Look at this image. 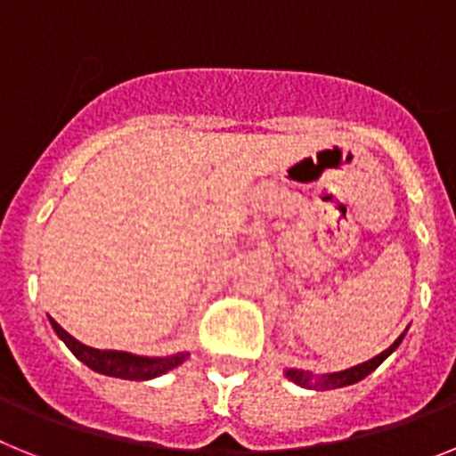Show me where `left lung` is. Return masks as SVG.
Masks as SVG:
<instances>
[{"mask_svg": "<svg viewBox=\"0 0 456 456\" xmlns=\"http://www.w3.org/2000/svg\"><path fill=\"white\" fill-rule=\"evenodd\" d=\"M403 335H399L397 339H395V344L390 348H386L383 354H379L376 358L367 360V362H362V365H355L351 367V370H344V371H338V374H328V376H322L319 381H314L312 379L310 371H298V370H287V376L291 379L294 383H298V386H305V387H316V390H330V387H344V386H351V383H358L362 381L367 374H371V371L376 370V367L381 365L383 360L387 358V355L393 354L395 348L402 344Z\"/></svg>", "mask_w": 456, "mask_h": 456, "instance_id": "8db88e82", "label": "left lung"}]
</instances>
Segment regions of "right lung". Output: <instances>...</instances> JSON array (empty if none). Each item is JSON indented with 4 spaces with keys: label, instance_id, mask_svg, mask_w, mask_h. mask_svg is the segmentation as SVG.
<instances>
[{
    "label": "right lung",
    "instance_id": "right-lung-1",
    "mask_svg": "<svg viewBox=\"0 0 456 456\" xmlns=\"http://www.w3.org/2000/svg\"><path fill=\"white\" fill-rule=\"evenodd\" d=\"M50 323H53L59 338L66 342V346L73 351L75 358L82 360L86 367H91L98 374L117 376V379H126V381H149V379H156V376L179 367L188 358V354L167 355V358H144V355H130L124 351H101V348H91L70 338L69 332L53 319H50Z\"/></svg>",
    "mask_w": 456,
    "mask_h": 456
}]
</instances>
